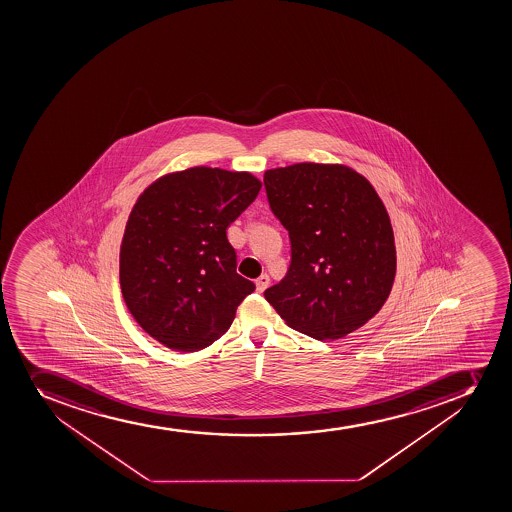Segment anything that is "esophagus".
Wrapping results in <instances>:
<instances>
[{"label": "esophagus", "mask_w": 512, "mask_h": 512, "mask_svg": "<svg viewBox=\"0 0 512 512\" xmlns=\"http://www.w3.org/2000/svg\"><path fill=\"white\" fill-rule=\"evenodd\" d=\"M269 284L270 279L267 274L260 275L259 279L255 280V285H257V292H259V294H262V292L269 287Z\"/></svg>", "instance_id": "esophagus-1"}]
</instances>
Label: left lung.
I'll list each match as a JSON object with an SVG mask.
<instances>
[{"label": "left lung", "instance_id": "1", "mask_svg": "<svg viewBox=\"0 0 512 512\" xmlns=\"http://www.w3.org/2000/svg\"><path fill=\"white\" fill-rule=\"evenodd\" d=\"M289 230L290 267L264 295L285 324L317 340L367 324L395 279L394 232L367 178L339 163H295L264 175Z\"/></svg>", "mask_w": 512, "mask_h": 512}]
</instances>
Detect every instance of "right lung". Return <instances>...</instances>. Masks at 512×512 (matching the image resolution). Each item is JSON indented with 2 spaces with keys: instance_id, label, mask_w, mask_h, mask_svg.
<instances>
[{
  "instance_id": "right-lung-1",
  "label": "right lung",
  "mask_w": 512,
  "mask_h": 512,
  "mask_svg": "<svg viewBox=\"0 0 512 512\" xmlns=\"http://www.w3.org/2000/svg\"><path fill=\"white\" fill-rule=\"evenodd\" d=\"M260 188L252 173L193 167L158 178L133 205L120 247L123 300L168 349L212 345L255 290L237 274L227 228Z\"/></svg>"
}]
</instances>
